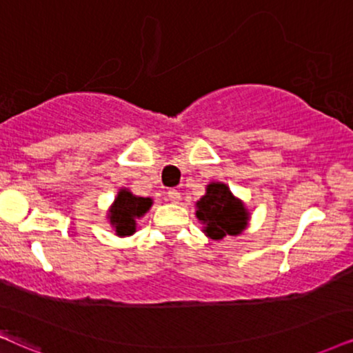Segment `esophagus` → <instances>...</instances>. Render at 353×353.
<instances>
[{
  "instance_id": "1",
  "label": "esophagus",
  "mask_w": 353,
  "mask_h": 353,
  "mask_svg": "<svg viewBox=\"0 0 353 353\" xmlns=\"http://www.w3.org/2000/svg\"><path fill=\"white\" fill-rule=\"evenodd\" d=\"M168 200L171 203H179V200H181V192H177V190H168Z\"/></svg>"
}]
</instances>
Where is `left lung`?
<instances>
[{"label": "left lung", "mask_w": 353, "mask_h": 353, "mask_svg": "<svg viewBox=\"0 0 353 353\" xmlns=\"http://www.w3.org/2000/svg\"><path fill=\"white\" fill-rule=\"evenodd\" d=\"M195 216L207 238L221 241L225 236L243 233L248 228L251 213L225 182H210L205 187L203 197L195 203Z\"/></svg>", "instance_id": "obj_1"}]
</instances>
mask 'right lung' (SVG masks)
<instances>
[{
  "instance_id": "right-lung-1",
  "label": "right lung",
  "mask_w": 353,
  "mask_h": 353,
  "mask_svg": "<svg viewBox=\"0 0 353 353\" xmlns=\"http://www.w3.org/2000/svg\"><path fill=\"white\" fill-rule=\"evenodd\" d=\"M153 205V199L138 197L128 189H119L112 205L107 210V220L120 238L132 236L137 231V220L145 216Z\"/></svg>"
}]
</instances>
